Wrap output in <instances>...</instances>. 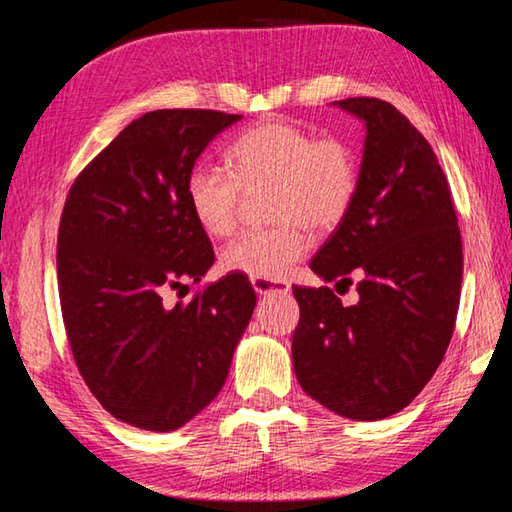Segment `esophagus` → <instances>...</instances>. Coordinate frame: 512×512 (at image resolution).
I'll list each match as a JSON object with an SVG mask.
<instances>
[{
  "instance_id": "34e87169",
  "label": "esophagus",
  "mask_w": 512,
  "mask_h": 512,
  "mask_svg": "<svg viewBox=\"0 0 512 512\" xmlns=\"http://www.w3.org/2000/svg\"><path fill=\"white\" fill-rule=\"evenodd\" d=\"M253 289L259 296H266V293H289V282L284 280H264V277H253Z\"/></svg>"
}]
</instances>
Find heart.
Masks as SVG:
<instances>
[{
  "label": "heart",
  "mask_w": 512,
  "mask_h": 512,
  "mask_svg": "<svg viewBox=\"0 0 512 512\" xmlns=\"http://www.w3.org/2000/svg\"><path fill=\"white\" fill-rule=\"evenodd\" d=\"M228 169L198 164L189 171V212L210 237L235 230L241 192L271 187L268 205L280 225L246 230L221 253L225 271L282 280L309 248L305 225L332 230L348 216L359 189V160L341 137H318L287 121H264L225 149Z\"/></svg>",
  "instance_id": "b5f03b06"
}]
</instances>
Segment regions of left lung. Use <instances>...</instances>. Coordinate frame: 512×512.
Returning a JSON list of instances; mask_svg holds the SVG:
<instances>
[{
	"instance_id": "left-lung-1",
	"label": "left lung",
	"mask_w": 512,
	"mask_h": 512,
	"mask_svg": "<svg viewBox=\"0 0 512 512\" xmlns=\"http://www.w3.org/2000/svg\"><path fill=\"white\" fill-rule=\"evenodd\" d=\"M334 106L366 124L359 189L311 271L329 287H293L300 323L293 370L302 391L350 420H384L427 386L452 341L463 241L447 176L422 133L388 101Z\"/></svg>"
}]
</instances>
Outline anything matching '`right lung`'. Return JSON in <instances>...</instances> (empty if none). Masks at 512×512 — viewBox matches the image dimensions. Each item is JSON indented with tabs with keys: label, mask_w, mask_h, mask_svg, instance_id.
<instances>
[{
	"label": "right lung",
	"mask_w": 512,
	"mask_h": 512,
	"mask_svg": "<svg viewBox=\"0 0 512 512\" xmlns=\"http://www.w3.org/2000/svg\"><path fill=\"white\" fill-rule=\"evenodd\" d=\"M241 115L153 110L135 119L69 189L58 228V293L69 348L112 418L173 431L225 384L255 309L246 275L230 273L189 302L162 293L201 282L212 241L189 212L198 155Z\"/></svg>",
	"instance_id": "obj_1"
}]
</instances>
